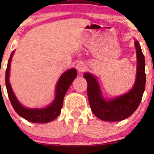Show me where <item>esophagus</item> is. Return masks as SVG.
<instances>
[{
    "mask_svg": "<svg viewBox=\"0 0 154 154\" xmlns=\"http://www.w3.org/2000/svg\"><path fill=\"white\" fill-rule=\"evenodd\" d=\"M76 68H77V71H78L79 72H84L85 69V68H86L85 63L84 62H82V61H79V62L77 63Z\"/></svg>",
    "mask_w": 154,
    "mask_h": 154,
    "instance_id": "34e87169",
    "label": "esophagus"
}]
</instances>
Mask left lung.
<instances>
[{"mask_svg":"<svg viewBox=\"0 0 154 154\" xmlns=\"http://www.w3.org/2000/svg\"><path fill=\"white\" fill-rule=\"evenodd\" d=\"M137 55V72L133 87L128 93L114 99L106 100L102 95L98 80L92 74L83 75L88 82V97L93 113L98 119L107 122H118L131 116L140 105L146 88L145 57L141 47L135 41Z\"/></svg>","mask_w":154,"mask_h":154,"instance_id":"obj_1","label":"left lung"}]
</instances>
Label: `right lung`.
<instances>
[{
	"mask_svg": "<svg viewBox=\"0 0 154 154\" xmlns=\"http://www.w3.org/2000/svg\"><path fill=\"white\" fill-rule=\"evenodd\" d=\"M14 51L11 53L8 59L6 71V86L8 98L16 112L27 121L33 123H48L59 116L63 106V98L72 82L77 77V73L75 69L67 70L61 76L56 88V96L54 101L48 106L43 109H29L19 103L13 92L9 82V72L12 56Z\"/></svg>",
	"mask_w": 154,
	"mask_h": 154,
	"instance_id": "right-lung-1",
	"label": "right lung"
}]
</instances>
